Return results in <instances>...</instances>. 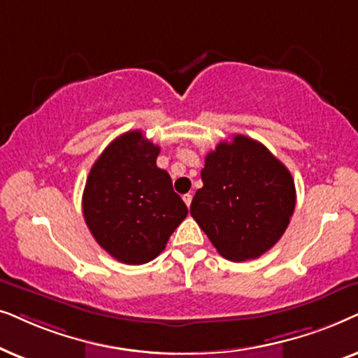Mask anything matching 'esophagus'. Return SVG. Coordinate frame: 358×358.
<instances>
[{
    "mask_svg": "<svg viewBox=\"0 0 358 358\" xmlns=\"http://www.w3.org/2000/svg\"><path fill=\"white\" fill-rule=\"evenodd\" d=\"M192 199H193V194L192 193L183 194V201H185V204H187L188 208H189V204H192Z\"/></svg>",
    "mask_w": 358,
    "mask_h": 358,
    "instance_id": "34e87169",
    "label": "esophagus"
}]
</instances>
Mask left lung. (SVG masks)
Returning a JSON list of instances; mask_svg holds the SVG:
<instances>
[{
    "instance_id": "obj_1",
    "label": "left lung",
    "mask_w": 358,
    "mask_h": 358,
    "mask_svg": "<svg viewBox=\"0 0 358 358\" xmlns=\"http://www.w3.org/2000/svg\"><path fill=\"white\" fill-rule=\"evenodd\" d=\"M201 180L189 213L224 259H257L287 231L296 204L293 176L260 142L237 134L217 144Z\"/></svg>"
}]
</instances>
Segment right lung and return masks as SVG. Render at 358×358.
Instances as JSON below:
<instances>
[{
	"label": "right lung",
	"instance_id": "add662e5",
	"mask_svg": "<svg viewBox=\"0 0 358 358\" xmlns=\"http://www.w3.org/2000/svg\"><path fill=\"white\" fill-rule=\"evenodd\" d=\"M160 147L141 131L114 139L90 170L83 216L94 241L127 265L154 260L187 217L188 208L157 166Z\"/></svg>",
	"mask_w": 358,
	"mask_h": 358
}]
</instances>
